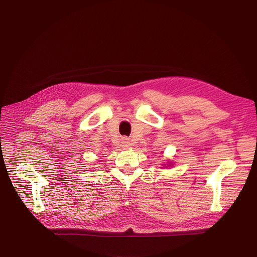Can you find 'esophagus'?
Wrapping results in <instances>:
<instances>
[{
  "label": "esophagus",
  "instance_id": "esophagus-1",
  "mask_svg": "<svg viewBox=\"0 0 257 257\" xmlns=\"http://www.w3.org/2000/svg\"><path fill=\"white\" fill-rule=\"evenodd\" d=\"M121 143H122V146H123L124 148H126V147H130V146H131V144H130L127 138H123Z\"/></svg>",
  "mask_w": 257,
  "mask_h": 257
}]
</instances>
